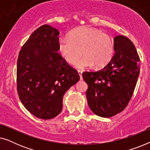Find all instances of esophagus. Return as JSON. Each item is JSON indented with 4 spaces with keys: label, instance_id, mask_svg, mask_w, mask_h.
I'll return each instance as SVG.
<instances>
[{
    "label": "esophagus",
    "instance_id": "34e87169",
    "mask_svg": "<svg viewBox=\"0 0 150 150\" xmlns=\"http://www.w3.org/2000/svg\"><path fill=\"white\" fill-rule=\"evenodd\" d=\"M78 73H79V74L80 76V79L81 80H83V77H82V71H78Z\"/></svg>",
    "mask_w": 150,
    "mask_h": 150
}]
</instances>
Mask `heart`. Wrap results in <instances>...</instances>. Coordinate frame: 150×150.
I'll list each match as a JSON object with an SVG mask.
<instances>
[{"label":"heart","mask_w":150,"mask_h":150,"mask_svg":"<svg viewBox=\"0 0 150 150\" xmlns=\"http://www.w3.org/2000/svg\"><path fill=\"white\" fill-rule=\"evenodd\" d=\"M59 51L67 62L77 68L94 66L101 68L108 64L114 54V44L108 35L96 28L84 26L71 30L67 38L59 41Z\"/></svg>","instance_id":"heart-1"}]
</instances>
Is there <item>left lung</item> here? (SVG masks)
I'll use <instances>...</instances> for the list:
<instances>
[{
    "mask_svg": "<svg viewBox=\"0 0 150 150\" xmlns=\"http://www.w3.org/2000/svg\"><path fill=\"white\" fill-rule=\"evenodd\" d=\"M114 50L111 60L103 68L82 74L88 85V105L93 112L102 117H110L125 109L139 75V56L128 38L116 36Z\"/></svg>",
    "mask_w": 150,
    "mask_h": 150,
    "instance_id": "obj_1",
    "label": "left lung"
}]
</instances>
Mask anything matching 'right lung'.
<instances>
[{
	"mask_svg": "<svg viewBox=\"0 0 150 150\" xmlns=\"http://www.w3.org/2000/svg\"><path fill=\"white\" fill-rule=\"evenodd\" d=\"M59 32L44 24L20 51L17 91L24 107L36 117L50 120L62 110L65 92L79 81L76 69L58 52Z\"/></svg>",
	"mask_w": 150,
	"mask_h": 150,
	"instance_id": "1",
	"label": "right lung"
}]
</instances>
